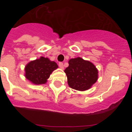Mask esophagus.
<instances>
[{"label": "esophagus", "instance_id": "esophagus-1", "mask_svg": "<svg viewBox=\"0 0 132 132\" xmlns=\"http://www.w3.org/2000/svg\"><path fill=\"white\" fill-rule=\"evenodd\" d=\"M59 67H60L61 69H64V65H63V63L62 62L59 63Z\"/></svg>", "mask_w": 132, "mask_h": 132}]
</instances>
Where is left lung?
I'll return each mask as SVG.
<instances>
[{
  "label": "left lung",
  "mask_w": 132,
  "mask_h": 132,
  "mask_svg": "<svg viewBox=\"0 0 132 132\" xmlns=\"http://www.w3.org/2000/svg\"><path fill=\"white\" fill-rule=\"evenodd\" d=\"M67 82L71 88L86 90L98 79V70L92 63L77 57L69 61V67L65 69Z\"/></svg>",
  "instance_id": "1"
}]
</instances>
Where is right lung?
<instances>
[{"label":"right lung","instance_id":"add662e5","mask_svg":"<svg viewBox=\"0 0 132 132\" xmlns=\"http://www.w3.org/2000/svg\"><path fill=\"white\" fill-rule=\"evenodd\" d=\"M57 67L55 62L51 61L48 58L41 57L39 59L30 62L26 66L25 76L34 84H45L50 74Z\"/></svg>","mask_w":132,"mask_h":132}]
</instances>
